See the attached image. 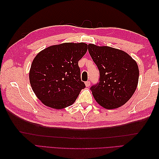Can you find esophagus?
<instances>
[{
  "mask_svg": "<svg viewBox=\"0 0 159 159\" xmlns=\"http://www.w3.org/2000/svg\"><path fill=\"white\" fill-rule=\"evenodd\" d=\"M85 86H86L87 87H89V86H90V85H91L89 81H87V82H85Z\"/></svg>",
  "mask_w": 159,
  "mask_h": 159,
  "instance_id": "34e87169",
  "label": "esophagus"
}]
</instances>
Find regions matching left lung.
<instances>
[{
  "instance_id": "8db88e82",
  "label": "left lung",
  "mask_w": 159,
  "mask_h": 159,
  "mask_svg": "<svg viewBox=\"0 0 159 159\" xmlns=\"http://www.w3.org/2000/svg\"><path fill=\"white\" fill-rule=\"evenodd\" d=\"M88 50L100 72V82L91 87L98 104L107 109L119 108L133 96L139 81L135 60L123 50L112 47L88 45Z\"/></svg>"
}]
</instances>
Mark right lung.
<instances>
[{
  "label": "right lung",
  "instance_id": "right-lung-1",
  "mask_svg": "<svg viewBox=\"0 0 159 159\" xmlns=\"http://www.w3.org/2000/svg\"><path fill=\"white\" fill-rule=\"evenodd\" d=\"M87 50L85 43L66 42L47 47L35 57L29 81L33 92L44 105L62 109L75 102L85 87L78 63Z\"/></svg>",
  "mask_w": 159,
  "mask_h": 159
}]
</instances>
